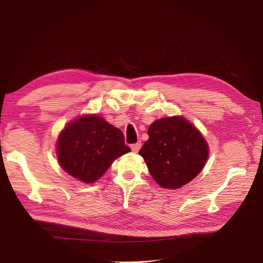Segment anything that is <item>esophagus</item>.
Returning a JSON list of instances; mask_svg holds the SVG:
<instances>
[{"label": "esophagus", "mask_w": 263, "mask_h": 263, "mask_svg": "<svg viewBox=\"0 0 263 263\" xmlns=\"http://www.w3.org/2000/svg\"><path fill=\"white\" fill-rule=\"evenodd\" d=\"M140 148H141V142L140 141L135 143V144H132V146H131V149H132L133 153H138L139 150H140Z\"/></svg>", "instance_id": "34e87169"}]
</instances>
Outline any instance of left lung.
I'll return each mask as SVG.
<instances>
[{"label": "left lung", "instance_id": "1", "mask_svg": "<svg viewBox=\"0 0 263 263\" xmlns=\"http://www.w3.org/2000/svg\"><path fill=\"white\" fill-rule=\"evenodd\" d=\"M148 136L139 155L161 187L180 189L203 170L209 155L208 143L183 116L155 121L148 128Z\"/></svg>", "mask_w": 263, "mask_h": 263}]
</instances>
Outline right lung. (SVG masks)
I'll return each mask as SVG.
<instances>
[{
	"label": "right lung",
	"mask_w": 263,
	"mask_h": 263,
	"mask_svg": "<svg viewBox=\"0 0 263 263\" xmlns=\"http://www.w3.org/2000/svg\"><path fill=\"white\" fill-rule=\"evenodd\" d=\"M130 152L120 128L97 114L82 115L68 123L57 141L60 166L87 184L99 180L116 158Z\"/></svg>",
	"instance_id": "right-lung-1"
}]
</instances>
